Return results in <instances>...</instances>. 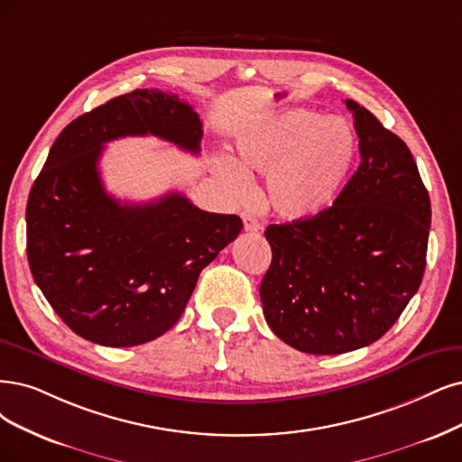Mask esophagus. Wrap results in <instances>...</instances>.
Segmentation results:
<instances>
[{
  "instance_id": "esophagus-1",
  "label": "esophagus",
  "mask_w": 462,
  "mask_h": 462,
  "mask_svg": "<svg viewBox=\"0 0 462 462\" xmlns=\"http://www.w3.org/2000/svg\"><path fill=\"white\" fill-rule=\"evenodd\" d=\"M242 220H244L245 232H259L261 230V225L257 222V218H253L249 213H242Z\"/></svg>"
}]
</instances>
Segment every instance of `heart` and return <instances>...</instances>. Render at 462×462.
<instances>
[{
    "mask_svg": "<svg viewBox=\"0 0 462 462\" xmlns=\"http://www.w3.org/2000/svg\"><path fill=\"white\" fill-rule=\"evenodd\" d=\"M234 150V160L215 162L220 182L234 198H244L247 175L266 177L264 203L283 220H306L331 209L357 162L352 127L309 110L259 117L236 134Z\"/></svg>",
    "mask_w": 462,
    "mask_h": 462,
    "instance_id": "b5f03b06",
    "label": "heart"
}]
</instances>
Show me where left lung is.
<instances>
[{
    "mask_svg": "<svg viewBox=\"0 0 462 462\" xmlns=\"http://www.w3.org/2000/svg\"><path fill=\"white\" fill-rule=\"evenodd\" d=\"M362 162L331 209L264 230L272 263L261 283L266 323L283 343L328 356L379 340L417 293L430 198L413 153L346 98Z\"/></svg>",
    "mask_w": 462,
    "mask_h": 462,
    "instance_id": "left-lung-1",
    "label": "left lung"
}]
</instances>
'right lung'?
<instances>
[{"instance_id":"right-lung-1","label":"right lung","mask_w":462,"mask_h":462,"mask_svg":"<svg viewBox=\"0 0 462 462\" xmlns=\"http://www.w3.org/2000/svg\"><path fill=\"white\" fill-rule=\"evenodd\" d=\"M144 134L198 153L203 131L173 93L116 97L62 129L26 205L33 282L76 335L112 348L173 328L199 272L244 228L237 215L201 211L179 192L150 203L112 198L98 171L105 144Z\"/></svg>"}]
</instances>
